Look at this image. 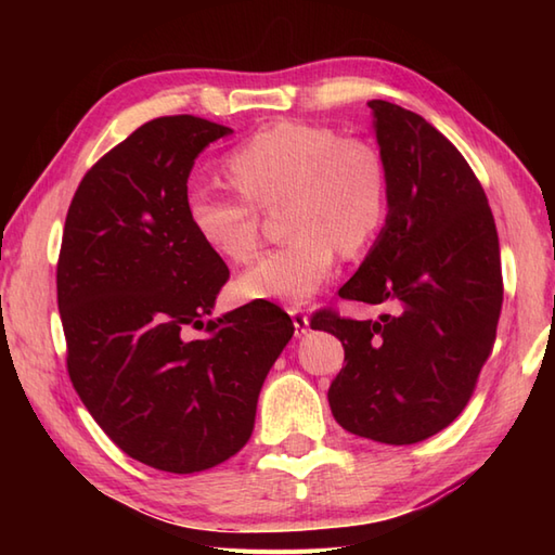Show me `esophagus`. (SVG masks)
<instances>
[{"label":"esophagus","instance_id":"esophagus-1","mask_svg":"<svg viewBox=\"0 0 555 555\" xmlns=\"http://www.w3.org/2000/svg\"><path fill=\"white\" fill-rule=\"evenodd\" d=\"M291 320H293V326H296V336L302 338L305 334L310 332V317L308 312H305L302 308H291Z\"/></svg>","mask_w":555,"mask_h":555}]
</instances>
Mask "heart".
<instances>
[{
    "instance_id": "heart-1",
    "label": "heart",
    "mask_w": 555,
    "mask_h": 555,
    "mask_svg": "<svg viewBox=\"0 0 555 555\" xmlns=\"http://www.w3.org/2000/svg\"><path fill=\"white\" fill-rule=\"evenodd\" d=\"M227 171L241 193L199 185L185 215L211 253L245 262L257 250V207L288 199L293 241L267 250L235 281L247 300L300 305L334 274L338 247L362 253L384 229L388 171L382 152L328 126L276 121L235 147Z\"/></svg>"
}]
</instances>
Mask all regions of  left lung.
Instances as JSON below:
<instances>
[{"mask_svg":"<svg viewBox=\"0 0 555 555\" xmlns=\"http://www.w3.org/2000/svg\"><path fill=\"white\" fill-rule=\"evenodd\" d=\"M367 107L388 171V215L338 296L391 302L393 312L358 322L322 310L312 328L346 350L328 386L340 427L410 446L446 429L475 391L496 340L501 250L485 188L451 140L398 104Z\"/></svg>","mask_w":555,"mask_h":555,"instance_id":"1","label":"left lung"}]
</instances>
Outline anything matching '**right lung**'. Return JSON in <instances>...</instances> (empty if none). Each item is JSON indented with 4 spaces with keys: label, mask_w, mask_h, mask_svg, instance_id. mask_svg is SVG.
Masks as SVG:
<instances>
[{
    "label": "right lung",
    "mask_w": 555,
    "mask_h": 555,
    "mask_svg": "<svg viewBox=\"0 0 555 555\" xmlns=\"http://www.w3.org/2000/svg\"><path fill=\"white\" fill-rule=\"evenodd\" d=\"M229 133L191 114L140 126L80 181L56 264L82 405L126 455L173 475L247 443L262 384L296 332L267 300L211 314L229 267L188 221V176Z\"/></svg>",
    "instance_id": "add662e5"
}]
</instances>
